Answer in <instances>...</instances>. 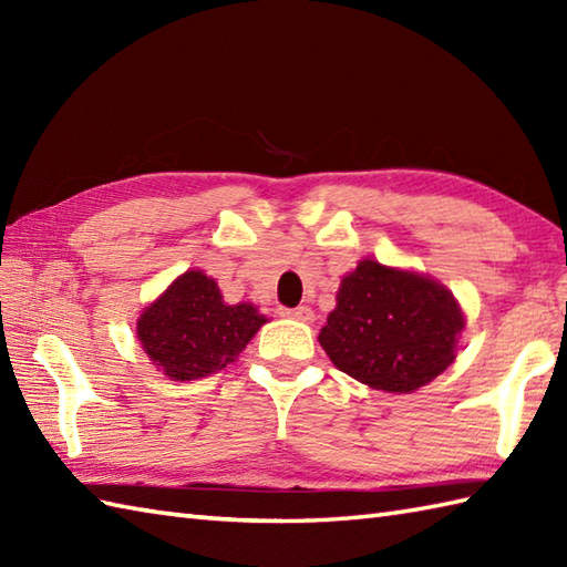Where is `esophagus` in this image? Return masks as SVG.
Returning a JSON list of instances; mask_svg holds the SVG:
<instances>
[{
    "mask_svg": "<svg viewBox=\"0 0 567 567\" xmlns=\"http://www.w3.org/2000/svg\"><path fill=\"white\" fill-rule=\"evenodd\" d=\"M285 315L290 317V319H295V321H302V323H311V321H315V311H311V307H297V309H287Z\"/></svg>",
    "mask_w": 567,
    "mask_h": 567,
    "instance_id": "1",
    "label": "esophagus"
}]
</instances>
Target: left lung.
Instances as JSON below:
<instances>
[{
	"mask_svg": "<svg viewBox=\"0 0 567 567\" xmlns=\"http://www.w3.org/2000/svg\"><path fill=\"white\" fill-rule=\"evenodd\" d=\"M463 329V311L441 282L360 260L341 280L319 343L346 375L406 394L453 363Z\"/></svg>",
	"mask_w": 567,
	"mask_h": 567,
	"instance_id": "1",
	"label": "left lung"
}]
</instances>
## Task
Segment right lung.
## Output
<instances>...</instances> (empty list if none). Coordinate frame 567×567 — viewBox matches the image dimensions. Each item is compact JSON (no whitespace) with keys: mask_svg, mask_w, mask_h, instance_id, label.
Instances as JSON below:
<instances>
[{"mask_svg":"<svg viewBox=\"0 0 567 567\" xmlns=\"http://www.w3.org/2000/svg\"><path fill=\"white\" fill-rule=\"evenodd\" d=\"M268 321L252 305H226L212 277L187 270L143 311L136 333L171 380H197L234 363Z\"/></svg>","mask_w":567,"mask_h":567,"instance_id":"add662e5","label":"right lung"}]
</instances>
